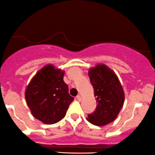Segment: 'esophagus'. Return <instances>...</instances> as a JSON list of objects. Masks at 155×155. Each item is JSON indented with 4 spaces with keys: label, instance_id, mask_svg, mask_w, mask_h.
I'll use <instances>...</instances> for the list:
<instances>
[{
    "label": "esophagus",
    "instance_id": "34e87169",
    "mask_svg": "<svg viewBox=\"0 0 155 155\" xmlns=\"http://www.w3.org/2000/svg\"><path fill=\"white\" fill-rule=\"evenodd\" d=\"M76 99H77V100H78V101H81V97L80 95H78V96H77V97H76Z\"/></svg>",
    "mask_w": 155,
    "mask_h": 155
}]
</instances>
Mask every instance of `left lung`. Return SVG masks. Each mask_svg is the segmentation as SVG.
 I'll return each mask as SVG.
<instances>
[{
  "label": "left lung",
  "mask_w": 155,
  "mask_h": 155,
  "mask_svg": "<svg viewBox=\"0 0 155 155\" xmlns=\"http://www.w3.org/2000/svg\"><path fill=\"white\" fill-rule=\"evenodd\" d=\"M94 87L97 107L87 115V120L96 126H106L116 119L124 104V91L116 74L104 64H98L88 72Z\"/></svg>",
  "instance_id": "8db88e82"
}]
</instances>
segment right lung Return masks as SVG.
Returning a JSON list of instances; mask_svg holds the SVG:
<instances>
[{"label": "right lung", "mask_w": 155, "mask_h": 155, "mask_svg": "<svg viewBox=\"0 0 155 155\" xmlns=\"http://www.w3.org/2000/svg\"><path fill=\"white\" fill-rule=\"evenodd\" d=\"M63 77L64 71L48 64L35 75L26 87V104L32 116L45 124L61 120L74 101Z\"/></svg>", "instance_id": "right-lung-1"}]
</instances>
